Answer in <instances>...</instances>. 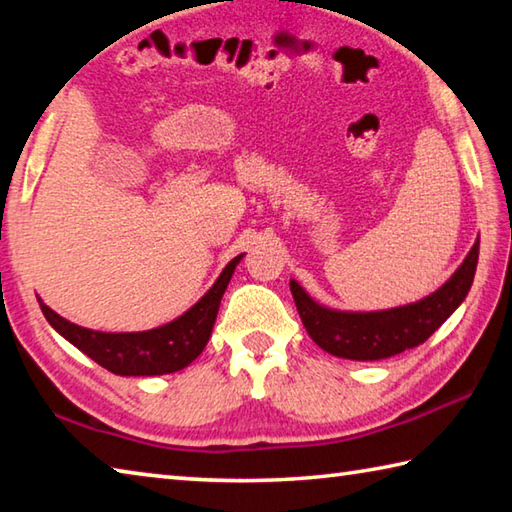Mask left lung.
Masks as SVG:
<instances>
[{"label": "left lung", "instance_id": "left-lung-1", "mask_svg": "<svg viewBox=\"0 0 512 512\" xmlns=\"http://www.w3.org/2000/svg\"><path fill=\"white\" fill-rule=\"evenodd\" d=\"M479 239L463 264L439 291L423 300L387 311H336L313 300L291 280V293L302 324L313 342L331 356L347 360H383L423 345L457 311L475 280Z\"/></svg>", "mask_w": 512, "mask_h": 512}]
</instances>
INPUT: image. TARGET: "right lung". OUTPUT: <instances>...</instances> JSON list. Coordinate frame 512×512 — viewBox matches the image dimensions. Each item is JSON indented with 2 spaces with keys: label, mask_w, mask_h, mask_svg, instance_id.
Returning <instances> with one entry per match:
<instances>
[{
  "label": "right lung",
  "mask_w": 512,
  "mask_h": 512,
  "mask_svg": "<svg viewBox=\"0 0 512 512\" xmlns=\"http://www.w3.org/2000/svg\"><path fill=\"white\" fill-rule=\"evenodd\" d=\"M237 255L228 266L221 271L217 282L212 284L210 291L201 300L185 311L181 318L163 324L150 331L138 333H105L78 327L62 315L49 309L40 300V309L44 318L49 320L51 327L67 338L73 347L98 362L100 367L116 376H161L174 374L206 349L212 327H215L217 311L224 297L232 273L241 262Z\"/></svg>",
  "instance_id": "add662e5"
}]
</instances>
